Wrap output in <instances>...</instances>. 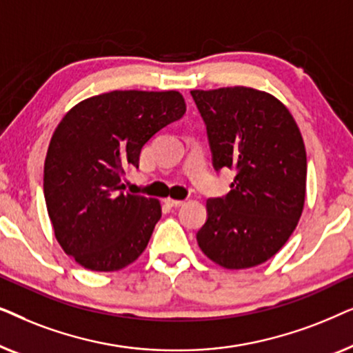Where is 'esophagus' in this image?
Here are the masks:
<instances>
[{
    "mask_svg": "<svg viewBox=\"0 0 353 353\" xmlns=\"http://www.w3.org/2000/svg\"><path fill=\"white\" fill-rule=\"evenodd\" d=\"M165 202H167V205H170V207H181L183 204H185V201L173 199V197H167Z\"/></svg>",
    "mask_w": 353,
    "mask_h": 353,
    "instance_id": "1",
    "label": "esophagus"
}]
</instances>
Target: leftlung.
I'll return each instance as SVG.
<instances>
[{
  "instance_id": "8db88e82",
  "label": "left lung",
  "mask_w": 353,
  "mask_h": 353,
  "mask_svg": "<svg viewBox=\"0 0 353 353\" xmlns=\"http://www.w3.org/2000/svg\"><path fill=\"white\" fill-rule=\"evenodd\" d=\"M207 125L215 170H236L231 191L207 201L197 244L228 270L267 262L301 220L307 154L289 109L267 91L248 86L192 90Z\"/></svg>"
}]
</instances>
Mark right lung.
Listing matches in <instances>:
<instances>
[{
  "instance_id": "add662e5",
  "label": "right lung",
  "mask_w": 353,
  "mask_h": 353,
  "mask_svg": "<svg viewBox=\"0 0 353 353\" xmlns=\"http://www.w3.org/2000/svg\"><path fill=\"white\" fill-rule=\"evenodd\" d=\"M180 91L115 90L75 104L52 133L45 201L57 243L91 272H117L144 252L162 216L159 199L123 194L141 148L181 119Z\"/></svg>"
}]
</instances>
